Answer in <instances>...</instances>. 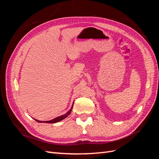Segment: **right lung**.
<instances>
[{
	"instance_id": "1",
	"label": "right lung",
	"mask_w": 159,
	"mask_h": 159,
	"mask_svg": "<svg viewBox=\"0 0 159 159\" xmlns=\"http://www.w3.org/2000/svg\"><path fill=\"white\" fill-rule=\"evenodd\" d=\"M73 105H74V103H73ZM73 105H72V106L71 107V109L66 114L62 115H61V116H59V117L50 120V121H39V120H37V119H34L35 121L39 122V123H57V122L61 121V120L64 119L65 118H66L68 116V115L70 114V113L71 111L72 108H73Z\"/></svg>"
}]
</instances>
